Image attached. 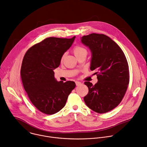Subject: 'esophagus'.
<instances>
[{
	"instance_id": "34e87169",
	"label": "esophagus",
	"mask_w": 147,
	"mask_h": 147,
	"mask_svg": "<svg viewBox=\"0 0 147 147\" xmlns=\"http://www.w3.org/2000/svg\"><path fill=\"white\" fill-rule=\"evenodd\" d=\"M81 82H78V81H76V86H78V85H81Z\"/></svg>"
}]
</instances>
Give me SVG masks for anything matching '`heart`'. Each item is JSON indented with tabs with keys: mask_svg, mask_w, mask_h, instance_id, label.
<instances>
[{
	"mask_svg": "<svg viewBox=\"0 0 147 147\" xmlns=\"http://www.w3.org/2000/svg\"><path fill=\"white\" fill-rule=\"evenodd\" d=\"M73 53L75 55V56L77 58L81 55H87V53H88V51H87V50L83 46H81L80 45H77L76 46H75L74 48H73ZM66 55V53H64L62 57H61V61H62L65 58Z\"/></svg>",
	"mask_w": 147,
	"mask_h": 147,
	"instance_id": "obj_1",
	"label": "heart"
}]
</instances>
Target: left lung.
I'll list each match as a JSON object with an SVG mask.
<instances>
[{
  "mask_svg": "<svg viewBox=\"0 0 147 147\" xmlns=\"http://www.w3.org/2000/svg\"><path fill=\"white\" fill-rule=\"evenodd\" d=\"M81 42L92 53L90 70H96L98 82L86 81L89 89L84 97L86 105L98 113H105L121 102L129 82V66L125 55L109 36L92 33L83 36Z\"/></svg>",
  "mask_w": 147,
  "mask_h": 147,
  "instance_id": "obj_1",
  "label": "left lung"
}]
</instances>
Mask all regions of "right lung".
Wrapping results in <instances>:
<instances>
[{"label":"right lung","mask_w":147,"mask_h":147,"mask_svg":"<svg viewBox=\"0 0 147 147\" xmlns=\"http://www.w3.org/2000/svg\"><path fill=\"white\" fill-rule=\"evenodd\" d=\"M75 37L47 38L31 46L23 57L20 76L24 89L32 104L43 113L53 115L61 111L76 87L73 81H57L53 71Z\"/></svg>","instance_id":"1"}]
</instances>
